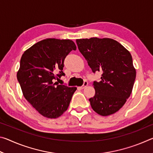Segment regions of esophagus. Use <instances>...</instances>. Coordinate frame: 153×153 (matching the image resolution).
I'll return each instance as SVG.
<instances>
[{"instance_id":"obj_1","label":"esophagus","mask_w":153,"mask_h":153,"mask_svg":"<svg viewBox=\"0 0 153 153\" xmlns=\"http://www.w3.org/2000/svg\"><path fill=\"white\" fill-rule=\"evenodd\" d=\"M88 85V82L87 81H85L84 82V84L82 85V86H81V87H79V88H81V89H84V88H86Z\"/></svg>"}]
</instances>
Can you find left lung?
Masks as SVG:
<instances>
[{"mask_svg":"<svg viewBox=\"0 0 153 153\" xmlns=\"http://www.w3.org/2000/svg\"><path fill=\"white\" fill-rule=\"evenodd\" d=\"M76 43L92 72H102L101 80L92 84L95 95L89 99L92 109L102 116L116 113L130 97L136 79L130 53L108 38L77 39Z\"/></svg>","mask_w":153,"mask_h":153,"instance_id":"obj_1","label":"left lung"}]
</instances>
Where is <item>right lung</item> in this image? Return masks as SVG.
Masks as SVG:
<instances>
[{
    "mask_svg": "<svg viewBox=\"0 0 153 153\" xmlns=\"http://www.w3.org/2000/svg\"><path fill=\"white\" fill-rule=\"evenodd\" d=\"M72 50L76 46L71 40L46 38L27 49L21 58L17 77L23 94L44 117H60L77 90L55 82L65 76V58Z\"/></svg>",
    "mask_w": 153,
    "mask_h": 153,
    "instance_id": "add662e5",
    "label": "right lung"
}]
</instances>
